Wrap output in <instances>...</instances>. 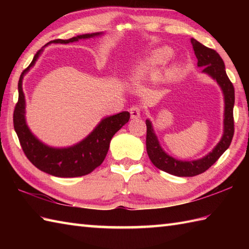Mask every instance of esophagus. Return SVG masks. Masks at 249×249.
<instances>
[{
	"instance_id": "obj_1",
	"label": "esophagus",
	"mask_w": 249,
	"mask_h": 249,
	"mask_svg": "<svg viewBox=\"0 0 249 249\" xmlns=\"http://www.w3.org/2000/svg\"><path fill=\"white\" fill-rule=\"evenodd\" d=\"M129 112H130L131 119H137V118H139V116H140L141 110H140L138 106H133V107L129 109Z\"/></svg>"
}]
</instances>
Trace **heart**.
I'll use <instances>...</instances> for the list:
<instances>
[{
    "label": "heart",
    "mask_w": 249,
    "mask_h": 249,
    "mask_svg": "<svg viewBox=\"0 0 249 249\" xmlns=\"http://www.w3.org/2000/svg\"><path fill=\"white\" fill-rule=\"evenodd\" d=\"M172 56V51L167 48V47H160V48H157L152 52L151 55L147 57L145 63L142 65L138 71L133 73V79L135 81H138L142 79L143 73L151 70L153 67H156L158 65L165 64L169 61V59Z\"/></svg>",
    "instance_id": "heart-1"
}]
</instances>
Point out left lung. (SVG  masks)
<instances>
[{"mask_svg": "<svg viewBox=\"0 0 249 249\" xmlns=\"http://www.w3.org/2000/svg\"><path fill=\"white\" fill-rule=\"evenodd\" d=\"M190 43L193 45L196 57L198 60L197 65L202 68V72L208 73L209 76L216 80L221 91H223L225 99L224 134L217 145L208 155L197 160L183 161L169 156L161 149L154 129H153L151 121L146 120L147 155L156 168L177 177H195L208 170L230 146L234 135V88L226 73L225 63L215 50L208 48L195 38H190Z\"/></svg>", "mask_w": 249, "mask_h": 249, "instance_id": "obj_1", "label": "left lung"}]
</instances>
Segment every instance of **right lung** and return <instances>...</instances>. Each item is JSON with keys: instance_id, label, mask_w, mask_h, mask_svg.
<instances>
[{"instance_id": "add662e5", "label": "right lung", "mask_w": 249, "mask_h": 249, "mask_svg": "<svg viewBox=\"0 0 249 249\" xmlns=\"http://www.w3.org/2000/svg\"><path fill=\"white\" fill-rule=\"evenodd\" d=\"M103 33H92L78 35L70 39H54L48 43L70 44L79 39H87L91 37L99 36ZM47 46V45H46ZM43 49L36 52L33 61L29 67L22 71L18 82V103L16 104L14 111V128L17 133L21 147L28 160L33 165L51 176L59 178H76L91 173L94 169L102 165L107 155L110 141L116 131L129 120V112H123L107 116L99 122V124L86 139L79 143L70 146L56 149L50 147L40 142L31 133L25 122V99L22 91V79L25 72L35 64Z\"/></svg>"}]
</instances>
